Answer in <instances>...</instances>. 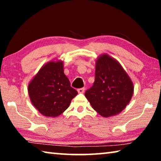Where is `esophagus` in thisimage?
Returning a JSON list of instances; mask_svg holds the SVG:
<instances>
[{"label": "esophagus", "instance_id": "obj_1", "mask_svg": "<svg viewBox=\"0 0 161 161\" xmlns=\"http://www.w3.org/2000/svg\"><path fill=\"white\" fill-rule=\"evenodd\" d=\"M84 90H85V88H81V89H79L78 90H77V92H79V93H84Z\"/></svg>", "mask_w": 161, "mask_h": 161}]
</instances>
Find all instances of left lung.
<instances>
[{"mask_svg": "<svg viewBox=\"0 0 161 161\" xmlns=\"http://www.w3.org/2000/svg\"><path fill=\"white\" fill-rule=\"evenodd\" d=\"M133 84L121 64L108 54L97 58L93 86L85 92L92 107L103 117L116 116L129 104Z\"/></svg>", "mask_w": 161, "mask_h": 161, "instance_id": "1", "label": "left lung"}]
</instances>
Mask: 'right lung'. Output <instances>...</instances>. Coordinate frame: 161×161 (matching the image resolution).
<instances>
[{"label":"right lung","mask_w":161,"mask_h":161,"mask_svg":"<svg viewBox=\"0 0 161 161\" xmlns=\"http://www.w3.org/2000/svg\"><path fill=\"white\" fill-rule=\"evenodd\" d=\"M28 91L35 108L42 115L53 118L63 113L78 94L64 75L63 61L58 59L40 68L29 82Z\"/></svg>","instance_id":"obj_1"}]
</instances>
